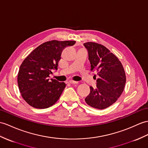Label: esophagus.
<instances>
[{
  "mask_svg": "<svg viewBox=\"0 0 148 148\" xmlns=\"http://www.w3.org/2000/svg\"><path fill=\"white\" fill-rule=\"evenodd\" d=\"M69 82L71 84H77L78 83L77 81H73V80H70L69 81Z\"/></svg>",
  "mask_w": 148,
  "mask_h": 148,
  "instance_id": "esophagus-1",
  "label": "esophagus"
}]
</instances>
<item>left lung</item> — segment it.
Wrapping results in <instances>:
<instances>
[{
  "instance_id": "obj_1",
  "label": "left lung",
  "mask_w": 148,
  "mask_h": 148,
  "mask_svg": "<svg viewBox=\"0 0 148 148\" xmlns=\"http://www.w3.org/2000/svg\"><path fill=\"white\" fill-rule=\"evenodd\" d=\"M84 46L88 50L91 71H97L98 75L97 87H90L85 101L92 108L105 109L114 103L124 90V69L119 58L105 46L94 42L85 43Z\"/></svg>"
}]
</instances>
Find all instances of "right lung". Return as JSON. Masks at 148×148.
I'll return each instance as SVG.
<instances>
[{"mask_svg":"<svg viewBox=\"0 0 148 148\" xmlns=\"http://www.w3.org/2000/svg\"><path fill=\"white\" fill-rule=\"evenodd\" d=\"M75 41H49L32 51L21 65L18 83L23 99L35 108L52 106L66 88L65 82L49 79L53 70H57L64 48L73 46Z\"/></svg>","mask_w":148,"mask_h":148,"instance_id":"right-lung-1","label":"right lung"}]
</instances>
